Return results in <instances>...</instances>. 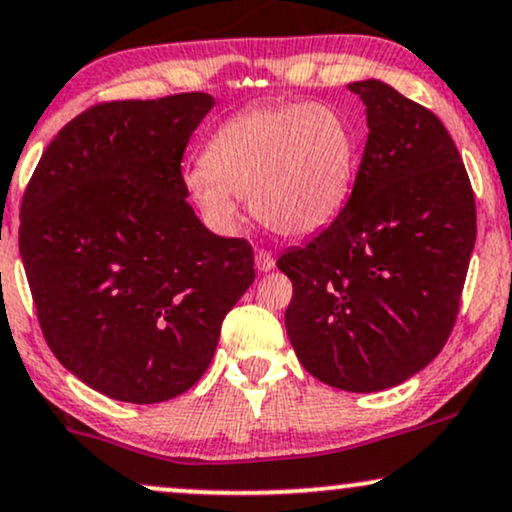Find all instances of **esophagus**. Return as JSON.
<instances>
[{"mask_svg": "<svg viewBox=\"0 0 512 512\" xmlns=\"http://www.w3.org/2000/svg\"><path fill=\"white\" fill-rule=\"evenodd\" d=\"M254 261H256V268L261 270V273H268V270L275 268V258L266 249H258L254 254Z\"/></svg>", "mask_w": 512, "mask_h": 512, "instance_id": "obj_1", "label": "esophagus"}]
</instances>
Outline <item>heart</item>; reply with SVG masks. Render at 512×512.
<instances>
[{
  "label": "heart",
  "mask_w": 512,
  "mask_h": 512,
  "mask_svg": "<svg viewBox=\"0 0 512 512\" xmlns=\"http://www.w3.org/2000/svg\"><path fill=\"white\" fill-rule=\"evenodd\" d=\"M358 170V137L327 104L275 102L230 116L208 137L185 189L218 230L239 218L237 197L282 237H311L339 218Z\"/></svg>",
  "instance_id": "1"
}]
</instances>
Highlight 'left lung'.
Masks as SVG:
<instances>
[{
	"label": "left lung",
	"instance_id": "8db88e82",
	"mask_svg": "<svg viewBox=\"0 0 512 512\" xmlns=\"http://www.w3.org/2000/svg\"><path fill=\"white\" fill-rule=\"evenodd\" d=\"M368 142L344 211L277 258L304 368L370 394L437 358L456 323L475 249V194L444 123L382 80L351 82Z\"/></svg>",
	"mask_w": 512,
	"mask_h": 512
}]
</instances>
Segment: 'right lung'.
Segmentation results:
<instances>
[{"instance_id": "add662e5", "label": "right lung", "mask_w": 512, "mask_h": 512, "mask_svg": "<svg viewBox=\"0 0 512 512\" xmlns=\"http://www.w3.org/2000/svg\"><path fill=\"white\" fill-rule=\"evenodd\" d=\"M204 92L106 102L44 149L23 194L18 249L42 334L66 370L125 403L185 394L254 282L246 239L194 216L182 180Z\"/></svg>"}]
</instances>
